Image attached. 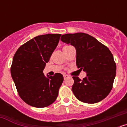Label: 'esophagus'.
Returning a JSON list of instances; mask_svg holds the SVG:
<instances>
[{
  "mask_svg": "<svg viewBox=\"0 0 127 127\" xmlns=\"http://www.w3.org/2000/svg\"><path fill=\"white\" fill-rule=\"evenodd\" d=\"M67 77H68V76H67V74H64V79H66Z\"/></svg>",
  "mask_w": 127,
  "mask_h": 127,
  "instance_id": "esophagus-1",
  "label": "esophagus"
}]
</instances>
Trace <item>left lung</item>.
<instances>
[{
  "label": "left lung",
  "mask_w": 127,
  "mask_h": 127,
  "mask_svg": "<svg viewBox=\"0 0 127 127\" xmlns=\"http://www.w3.org/2000/svg\"><path fill=\"white\" fill-rule=\"evenodd\" d=\"M61 41L76 48V65L87 73L83 79L72 77L75 97L87 104L101 101L111 91L116 76L113 54L107 46L85 33L62 35Z\"/></svg>",
  "instance_id": "8db88e82"
}]
</instances>
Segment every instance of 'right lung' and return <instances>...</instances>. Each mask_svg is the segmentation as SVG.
<instances>
[{"label": "right lung", "instance_id": "1", "mask_svg": "<svg viewBox=\"0 0 127 127\" xmlns=\"http://www.w3.org/2000/svg\"><path fill=\"white\" fill-rule=\"evenodd\" d=\"M61 34L38 35L18 49L13 57L11 74L20 98L29 105L46 107L55 101L64 81L63 75L46 77L43 70Z\"/></svg>", "mask_w": 127, "mask_h": 127}]
</instances>
